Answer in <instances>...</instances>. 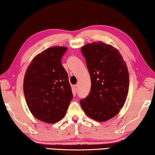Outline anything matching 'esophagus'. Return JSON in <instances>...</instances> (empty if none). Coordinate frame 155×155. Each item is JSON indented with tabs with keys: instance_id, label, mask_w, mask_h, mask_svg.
<instances>
[{
	"instance_id": "1",
	"label": "esophagus",
	"mask_w": 155,
	"mask_h": 155,
	"mask_svg": "<svg viewBox=\"0 0 155 155\" xmlns=\"http://www.w3.org/2000/svg\"><path fill=\"white\" fill-rule=\"evenodd\" d=\"M78 85H74V87H73V91H74V92H76L77 93V91H78Z\"/></svg>"
}]
</instances>
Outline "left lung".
<instances>
[{"label":"left lung","instance_id":"left-lung-1","mask_svg":"<svg viewBox=\"0 0 155 155\" xmlns=\"http://www.w3.org/2000/svg\"><path fill=\"white\" fill-rule=\"evenodd\" d=\"M91 78V90L81 106L85 114L100 122L115 116L125 103L129 74L125 61L114 47L92 42L81 49Z\"/></svg>","mask_w":155,"mask_h":155}]
</instances>
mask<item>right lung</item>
<instances>
[{
    "label": "right lung",
    "instance_id": "right-lung-1",
    "mask_svg": "<svg viewBox=\"0 0 155 155\" xmlns=\"http://www.w3.org/2000/svg\"><path fill=\"white\" fill-rule=\"evenodd\" d=\"M67 49L47 48L34 57L25 73L23 90L27 106L33 116L44 122L61 120L73 98L68 73L61 65Z\"/></svg>",
    "mask_w": 155,
    "mask_h": 155
}]
</instances>
